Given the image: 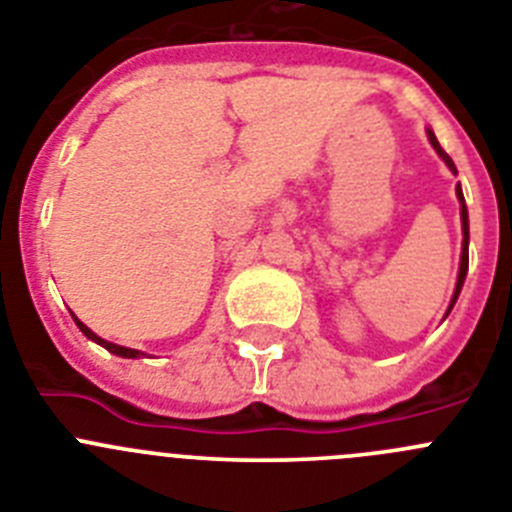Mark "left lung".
Masks as SVG:
<instances>
[{
    "mask_svg": "<svg viewBox=\"0 0 512 512\" xmlns=\"http://www.w3.org/2000/svg\"><path fill=\"white\" fill-rule=\"evenodd\" d=\"M428 138H431L433 148H436L438 156L446 161V166H449L451 171L456 174V166L454 161L449 158V153L443 151L441 143L436 140V135H433V130H428ZM456 194H459V200H461V230H464V243H461V266H459V279H456V292H454V300H451V307H454L456 297H459L461 292V284H464V279H467V269H469V215H467V205H464V194H461V187H456ZM449 307V310H451Z\"/></svg>",
    "mask_w": 512,
    "mask_h": 512,
    "instance_id": "left-lung-1",
    "label": "left lung"
}]
</instances>
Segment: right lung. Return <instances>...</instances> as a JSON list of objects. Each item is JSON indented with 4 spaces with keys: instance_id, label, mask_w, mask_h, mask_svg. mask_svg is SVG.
I'll use <instances>...</instances> for the list:
<instances>
[{
    "instance_id": "right-lung-1",
    "label": "right lung",
    "mask_w": 512,
    "mask_h": 512,
    "mask_svg": "<svg viewBox=\"0 0 512 512\" xmlns=\"http://www.w3.org/2000/svg\"><path fill=\"white\" fill-rule=\"evenodd\" d=\"M76 320V318H74ZM76 325H79V330L84 333L87 338H92L94 343H99V346H104L110 354H117V356H125V359H135V356H140V351H133V348H125V346H117V343H110V341H102L99 336H94L92 330L87 328V325L81 323V320H76Z\"/></svg>"
}]
</instances>
